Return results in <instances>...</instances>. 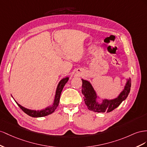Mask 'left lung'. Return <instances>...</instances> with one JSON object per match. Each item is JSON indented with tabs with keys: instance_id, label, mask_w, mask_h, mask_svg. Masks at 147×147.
<instances>
[{
	"instance_id": "1",
	"label": "left lung",
	"mask_w": 147,
	"mask_h": 147,
	"mask_svg": "<svg viewBox=\"0 0 147 147\" xmlns=\"http://www.w3.org/2000/svg\"><path fill=\"white\" fill-rule=\"evenodd\" d=\"M82 94L84 95V100L86 105L89 110L98 113H108L115 110L123 101L126 99L131 87V80L129 78L127 79L124 89L118 97L111 100L102 99V102L100 103L97 100V98H99V97L90 82L82 79Z\"/></svg>"
}]
</instances>
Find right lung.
I'll return each mask as SVG.
<instances>
[{"instance_id":"add662e5","label":"right lung","mask_w":147,"mask_h":147,"mask_svg":"<svg viewBox=\"0 0 147 147\" xmlns=\"http://www.w3.org/2000/svg\"><path fill=\"white\" fill-rule=\"evenodd\" d=\"M68 80H69V77H66L63 79H62L59 82V83H58V84L57 86V87L55 98H54L53 103L52 104V105L45 108V109H42V110H29V109L26 108L22 107V105H20L16 102L15 100V101L16 102V103H17L18 107L21 109H22V110L25 113H26V114H27L28 115L30 116L31 117H34V118H39V117H44L45 116L49 115L55 111L57 107L58 106V104H59V102H60V98L61 91H62L63 89V87H64L65 85L66 84V83L68 82Z\"/></svg>"}]
</instances>
